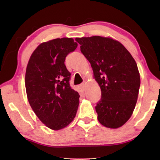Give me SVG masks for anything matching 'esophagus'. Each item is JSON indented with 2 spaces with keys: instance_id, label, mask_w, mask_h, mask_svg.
<instances>
[{
  "instance_id": "34e87169",
  "label": "esophagus",
  "mask_w": 160,
  "mask_h": 160,
  "mask_svg": "<svg viewBox=\"0 0 160 160\" xmlns=\"http://www.w3.org/2000/svg\"><path fill=\"white\" fill-rule=\"evenodd\" d=\"M86 85H87V82H82V84H80V87H81V89H82V91H85Z\"/></svg>"
}]
</instances>
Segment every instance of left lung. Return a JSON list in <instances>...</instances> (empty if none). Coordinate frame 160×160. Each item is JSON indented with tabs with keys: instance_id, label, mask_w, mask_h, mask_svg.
<instances>
[{
	"instance_id": "obj_1",
	"label": "left lung",
	"mask_w": 160,
	"mask_h": 160,
	"mask_svg": "<svg viewBox=\"0 0 160 160\" xmlns=\"http://www.w3.org/2000/svg\"><path fill=\"white\" fill-rule=\"evenodd\" d=\"M76 40L101 89V99L96 106L98 121L108 128L122 127L137 102L140 76L136 62L117 40L97 36Z\"/></svg>"
}]
</instances>
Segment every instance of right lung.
<instances>
[{
  "label": "right lung",
  "instance_id": "add662e5",
  "mask_svg": "<svg viewBox=\"0 0 160 160\" xmlns=\"http://www.w3.org/2000/svg\"><path fill=\"white\" fill-rule=\"evenodd\" d=\"M77 47L69 38L43 42L33 52L27 67L25 88L30 106L53 130L67 127L77 113L80 95L71 87V73L64 64L67 56Z\"/></svg>",
  "mask_w": 160,
  "mask_h": 160
}]
</instances>
